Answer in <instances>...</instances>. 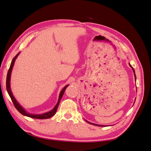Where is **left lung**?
<instances>
[{
  "label": "left lung",
  "instance_id": "left-lung-1",
  "mask_svg": "<svg viewBox=\"0 0 151 151\" xmlns=\"http://www.w3.org/2000/svg\"><path fill=\"white\" fill-rule=\"evenodd\" d=\"M129 65L131 67V68H132V70H133V72H134V76H135V81H136V76H135V70H134V68L132 67V65L130 64L129 63ZM87 122L88 123H90V124H92V125H97V126H99V127H103V125H98V124H94V123H91V122H88V121H87V120H86Z\"/></svg>",
  "mask_w": 151,
  "mask_h": 151
}]
</instances>
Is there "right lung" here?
Returning <instances> with one entry per match:
<instances>
[{
  "label": "right lung",
  "mask_w": 151,
  "mask_h": 151,
  "mask_svg": "<svg viewBox=\"0 0 151 151\" xmlns=\"http://www.w3.org/2000/svg\"><path fill=\"white\" fill-rule=\"evenodd\" d=\"M20 53V52L18 53L14 57V58L12 59V62L11 63V65H10V68L8 70V72H7V79H6V88H7V93L9 94V95L10 98H11V100L12 101L14 104V105L15 108L17 109V110L19 111L20 113H21L22 115H23L24 116H28V117H30V118H37V119H47V118H51L52 116H53L55 114L57 110V108H58V106L59 105V103H60V100L63 96V93H64L66 89V88H67V87L68 86V85H66L64 88H63L60 93V94H59V97H58V102L57 103V104L55 106V107L52 109V110H50L48 112H46L45 113H43V114H36V115H35V114H31V113H29L28 112H27L25 109L22 108L21 105L19 104V103H18L16 99H15L14 96L12 93V91H11V72H12V68L14 67V62L16 61V59L17 58V57H18V55H19Z\"/></svg>",
  "instance_id": "1"
}]
</instances>
